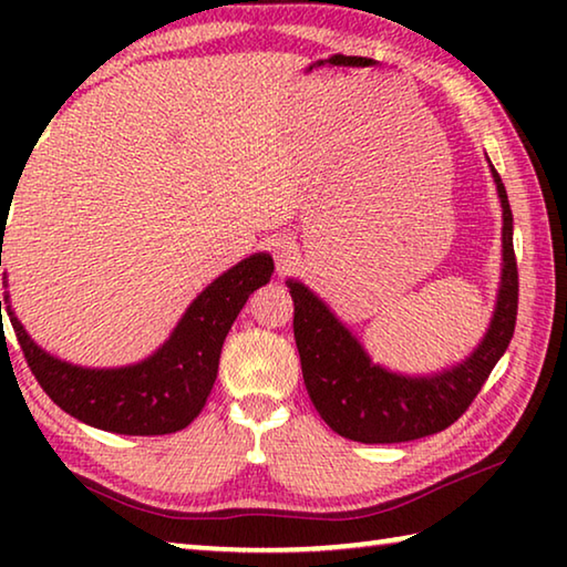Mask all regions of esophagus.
Returning <instances> with one entry per match:
<instances>
[{"label": "esophagus", "instance_id": "1", "mask_svg": "<svg viewBox=\"0 0 567 567\" xmlns=\"http://www.w3.org/2000/svg\"><path fill=\"white\" fill-rule=\"evenodd\" d=\"M270 249H272V257H275V267H277V272H280V275H287V272H292V270H295L297 260H300V252H297V245L292 243V239H287V237H277V239H272Z\"/></svg>", "mask_w": 567, "mask_h": 567}]
</instances>
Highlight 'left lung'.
Wrapping results in <instances>:
<instances>
[{
	"label": "left lung",
	"instance_id": "8db88e82",
	"mask_svg": "<svg viewBox=\"0 0 567 567\" xmlns=\"http://www.w3.org/2000/svg\"><path fill=\"white\" fill-rule=\"evenodd\" d=\"M491 165V159H487ZM491 175L503 207V267L491 324L477 348L430 375H405L370 358L358 334L300 280H287L295 302V342L307 395L334 433L354 443H408L435 435L463 415L515 332L517 265L513 213L501 175Z\"/></svg>",
	"mask_w": 567,
	"mask_h": 567
}]
</instances>
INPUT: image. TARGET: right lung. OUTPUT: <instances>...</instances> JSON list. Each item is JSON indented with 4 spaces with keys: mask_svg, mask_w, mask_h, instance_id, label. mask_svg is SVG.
Returning a JSON list of instances; mask_svg holds the SVG:
<instances>
[{
    "mask_svg": "<svg viewBox=\"0 0 567 567\" xmlns=\"http://www.w3.org/2000/svg\"><path fill=\"white\" fill-rule=\"evenodd\" d=\"M0 223L4 229V213ZM272 270L267 252L239 260L189 302L177 328L150 358L122 368H82L42 350L19 322L9 292L0 300V320L4 307L37 382L72 417L117 435H167L203 412L227 332L247 297L270 282Z\"/></svg>",
    "mask_w": 567,
    "mask_h": 567,
    "instance_id": "add662e5",
    "label": "right lung"
}]
</instances>
